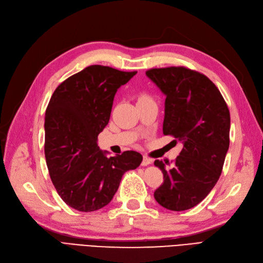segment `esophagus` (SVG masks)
<instances>
[{
	"label": "esophagus",
	"mask_w": 263,
	"mask_h": 263,
	"mask_svg": "<svg viewBox=\"0 0 263 263\" xmlns=\"http://www.w3.org/2000/svg\"><path fill=\"white\" fill-rule=\"evenodd\" d=\"M151 163H153V159L148 158L147 156H144V158H142V162H141V165L146 166V165H149V164H151Z\"/></svg>",
	"instance_id": "esophagus-1"
}]
</instances>
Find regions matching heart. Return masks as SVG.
I'll list each match as a JSON object with an SVG mask.
<instances>
[{
  "mask_svg": "<svg viewBox=\"0 0 263 263\" xmlns=\"http://www.w3.org/2000/svg\"><path fill=\"white\" fill-rule=\"evenodd\" d=\"M148 99H150V98L147 97V95H145V94H142V95H140L138 100H148Z\"/></svg>",
  "mask_w": 263,
  "mask_h": 263,
  "instance_id": "obj_1",
  "label": "heart"
}]
</instances>
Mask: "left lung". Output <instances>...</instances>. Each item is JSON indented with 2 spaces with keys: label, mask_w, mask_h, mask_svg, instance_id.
I'll list each match as a JSON object with an SVG mask.
<instances>
[{
  "label": "left lung",
  "mask_w": 263,
  "mask_h": 263,
  "mask_svg": "<svg viewBox=\"0 0 263 263\" xmlns=\"http://www.w3.org/2000/svg\"><path fill=\"white\" fill-rule=\"evenodd\" d=\"M146 74L165 95L163 134L183 145L170 170L155 161L163 183L154 195L166 210H190L219 179L229 147V109L217 86L197 71L168 67L147 70Z\"/></svg>",
  "instance_id": "8db88e82"
}]
</instances>
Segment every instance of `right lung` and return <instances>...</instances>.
Wrapping results in <instances>:
<instances>
[{
    "label": "right lung",
    "instance_id": "right-lung-1",
    "mask_svg": "<svg viewBox=\"0 0 263 263\" xmlns=\"http://www.w3.org/2000/svg\"><path fill=\"white\" fill-rule=\"evenodd\" d=\"M136 73L93 65L66 79L52 94L45 116V157L53 185L70 208H104L123 174L142 161L137 151L107 158L98 146L117 89Z\"/></svg>",
    "mask_w": 263,
    "mask_h": 263
}]
</instances>
